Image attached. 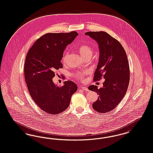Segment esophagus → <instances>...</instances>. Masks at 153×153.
I'll return each instance as SVG.
<instances>
[{"mask_svg": "<svg viewBox=\"0 0 153 153\" xmlns=\"http://www.w3.org/2000/svg\"><path fill=\"white\" fill-rule=\"evenodd\" d=\"M81 88L84 91H88V88H86V87H81Z\"/></svg>", "mask_w": 153, "mask_h": 153, "instance_id": "1", "label": "esophagus"}]
</instances>
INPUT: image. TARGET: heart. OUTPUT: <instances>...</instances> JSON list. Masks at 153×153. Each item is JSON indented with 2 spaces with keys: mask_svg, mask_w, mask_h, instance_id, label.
I'll list each match as a JSON object with an SVG mask.
<instances>
[{
  "mask_svg": "<svg viewBox=\"0 0 153 153\" xmlns=\"http://www.w3.org/2000/svg\"><path fill=\"white\" fill-rule=\"evenodd\" d=\"M78 50H79L80 55L83 58L86 56H91L92 53H93V49H91V48L86 44H83V45H81L79 47ZM68 56V53H65L64 54V55L62 57V62H63L65 63L66 62ZM83 74H81V72H79L78 74H75L74 76L77 78L82 79Z\"/></svg>",
  "mask_w": 153,
  "mask_h": 153,
  "instance_id": "b5f03b06",
  "label": "heart"
}]
</instances>
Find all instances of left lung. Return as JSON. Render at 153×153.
<instances>
[{
	"label": "left lung",
	"mask_w": 153,
	"mask_h": 153,
	"mask_svg": "<svg viewBox=\"0 0 153 153\" xmlns=\"http://www.w3.org/2000/svg\"><path fill=\"white\" fill-rule=\"evenodd\" d=\"M85 35L98 44L99 58L94 73V81L105 79L98 89L92 85L88 90L97 92L99 97L93 108L99 113H107L116 108L125 95L130 81V68L125 51L120 42L103 31L87 32Z\"/></svg>",
	"instance_id": "8db88e82"
}]
</instances>
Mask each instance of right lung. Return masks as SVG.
I'll list each match as a JSON object with an SVG mask.
<instances>
[{"instance_id":"add662e5","label":"right lung","mask_w":153,"mask_h":153,"mask_svg":"<svg viewBox=\"0 0 153 153\" xmlns=\"http://www.w3.org/2000/svg\"><path fill=\"white\" fill-rule=\"evenodd\" d=\"M79 33H49L38 39L28 51L24 72L28 90L33 101L43 111L59 114L68 107L77 86L65 81L59 88L54 83L55 71L63 68V52Z\"/></svg>"}]
</instances>
